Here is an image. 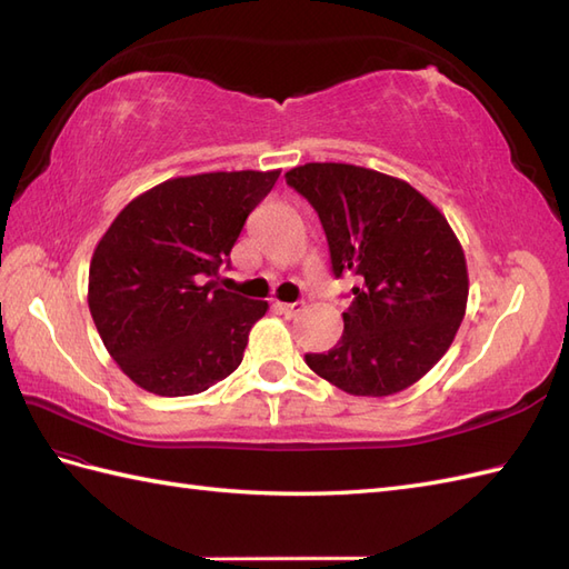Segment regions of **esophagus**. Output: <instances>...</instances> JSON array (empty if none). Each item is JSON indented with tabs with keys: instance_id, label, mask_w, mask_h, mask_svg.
Wrapping results in <instances>:
<instances>
[{
	"instance_id": "1",
	"label": "esophagus",
	"mask_w": 569,
	"mask_h": 569,
	"mask_svg": "<svg viewBox=\"0 0 569 569\" xmlns=\"http://www.w3.org/2000/svg\"><path fill=\"white\" fill-rule=\"evenodd\" d=\"M280 311L287 316V318H297L299 313H303L306 303L303 301H297V303H278Z\"/></svg>"
}]
</instances>
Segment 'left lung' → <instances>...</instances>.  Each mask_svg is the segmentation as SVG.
Listing matches in <instances>:
<instances>
[{
    "instance_id": "8db88e82",
    "label": "left lung",
    "mask_w": 569,
    "mask_h": 569,
    "mask_svg": "<svg viewBox=\"0 0 569 569\" xmlns=\"http://www.w3.org/2000/svg\"><path fill=\"white\" fill-rule=\"evenodd\" d=\"M318 211L337 278L360 280L343 335L306 363L353 396L416 385L449 351L468 306V263L437 206L406 180L351 163H306L284 173Z\"/></svg>"
}]
</instances>
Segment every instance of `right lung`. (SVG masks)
<instances>
[{"label": "right lung", "mask_w": 569, "mask_h": 569, "mask_svg": "<svg viewBox=\"0 0 569 569\" xmlns=\"http://www.w3.org/2000/svg\"><path fill=\"white\" fill-rule=\"evenodd\" d=\"M280 170L170 178L134 197L94 247L88 303L107 351L157 396H192L232 375L268 301L216 284L220 263Z\"/></svg>", "instance_id": "right-lung-1"}]
</instances>
